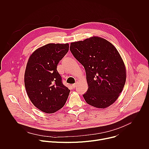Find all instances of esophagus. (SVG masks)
<instances>
[{
  "label": "esophagus",
  "mask_w": 149,
  "mask_h": 149,
  "mask_svg": "<svg viewBox=\"0 0 149 149\" xmlns=\"http://www.w3.org/2000/svg\"><path fill=\"white\" fill-rule=\"evenodd\" d=\"M77 84H78V82H75V84H74L72 85V87H73V88L76 87H77Z\"/></svg>",
  "instance_id": "obj_1"
}]
</instances>
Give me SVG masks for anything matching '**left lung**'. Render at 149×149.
I'll return each mask as SVG.
<instances>
[{
    "instance_id": "obj_1",
    "label": "left lung",
    "mask_w": 149,
    "mask_h": 149,
    "mask_svg": "<svg viewBox=\"0 0 149 149\" xmlns=\"http://www.w3.org/2000/svg\"><path fill=\"white\" fill-rule=\"evenodd\" d=\"M70 51L86 70L88 88L85 100L96 108L109 107L123 91L127 76L117 49L107 40L94 36L71 42Z\"/></svg>"
}]
</instances>
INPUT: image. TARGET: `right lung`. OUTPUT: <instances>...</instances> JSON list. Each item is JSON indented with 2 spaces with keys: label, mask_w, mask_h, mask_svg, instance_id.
Here are the masks:
<instances>
[{
  "label": "right lung",
  "mask_w": 149,
  "mask_h": 149,
  "mask_svg": "<svg viewBox=\"0 0 149 149\" xmlns=\"http://www.w3.org/2000/svg\"><path fill=\"white\" fill-rule=\"evenodd\" d=\"M69 50V44H48L29 56L24 75L27 95L42 112L52 114L65 105L70 90L62 83L57 71L59 62Z\"/></svg>",
  "instance_id": "1"
}]
</instances>
